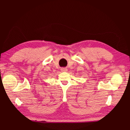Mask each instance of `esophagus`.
Returning a JSON list of instances; mask_svg holds the SVG:
<instances>
[{"mask_svg": "<svg viewBox=\"0 0 130 130\" xmlns=\"http://www.w3.org/2000/svg\"><path fill=\"white\" fill-rule=\"evenodd\" d=\"M61 71H62V72H67V68H61Z\"/></svg>", "mask_w": 130, "mask_h": 130, "instance_id": "obj_1", "label": "esophagus"}]
</instances>
